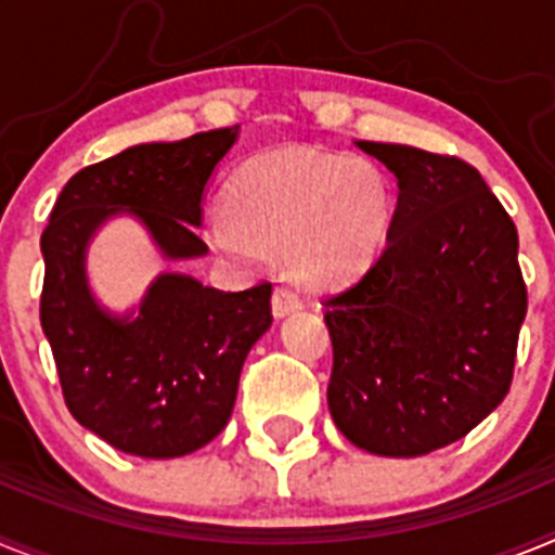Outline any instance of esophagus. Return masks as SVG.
I'll use <instances>...</instances> for the list:
<instances>
[{
  "mask_svg": "<svg viewBox=\"0 0 555 555\" xmlns=\"http://www.w3.org/2000/svg\"><path fill=\"white\" fill-rule=\"evenodd\" d=\"M302 306V300L297 297L294 292H288V288H274L272 294V313L278 317V320H283V317H288L292 311H297V308Z\"/></svg>",
  "mask_w": 555,
  "mask_h": 555,
  "instance_id": "1",
  "label": "esophagus"
}]
</instances>
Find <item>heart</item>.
<instances>
[{
  "instance_id": "heart-1",
  "label": "heart",
  "mask_w": 555,
  "mask_h": 555,
  "mask_svg": "<svg viewBox=\"0 0 555 555\" xmlns=\"http://www.w3.org/2000/svg\"><path fill=\"white\" fill-rule=\"evenodd\" d=\"M395 194L384 169L361 155L281 146L249 158L230 205L208 217V244L233 263L283 249V267L308 288L352 281L384 253Z\"/></svg>"
}]
</instances>
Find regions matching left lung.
Returning a JSON list of instances; mask_svg holds the SVG:
<instances>
[{"instance_id": "left-lung-1", "label": "left lung", "mask_w": 555, "mask_h": 555, "mask_svg": "<svg viewBox=\"0 0 555 555\" xmlns=\"http://www.w3.org/2000/svg\"><path fill=\"white\" fill-rule=\"evenodd\" d=\"M397 178L391 235L327 297V409L356 448L414 459L459 442L508 395L528 294L517 228L469 164L356 141Z\"/></svg>"}]
</instances>
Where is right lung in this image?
Instances as JSON below:
<instances>
[{
  "instance_id": "right-lung-1",
  "label": "right lung",
  "mask_w": 555,
  "mask_h": 555,
  "mask_svg": "<svg viewBox=\"0 0 555 555\" xmlns=\"http://www.w3.org/2000/svg\"><path fill=\"white\" fill-rule=\"evenodd\" d=\"M235 139L238 125L130 146L77 171L49 214L41 327L72 416L121 453L178 459L222 434L244 358L272 325V283L219 292L160 272L116 313L88 283V247L102 224L130 217L166 261L203 258L205 189Z\"/></svg>"
}]
</instances>
